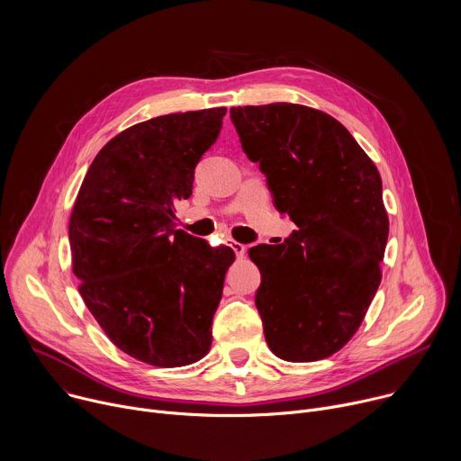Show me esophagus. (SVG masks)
Wrapping results in <instances>:
<instances>
[{"label": "esophagus", "mask_w": 461, "mask_h": 461, "mask_svg": "<svg viewBox=\"0 0 461 461\" xmlns=\"http://www.w3.org/2000/svg\"><path fill=\"white\" fill-rule=\"evenodd\" d=\"M230 246H231V249L235 251V255H237L239 258H242V257H244V253H246V246H244V244H240V242H235V240H233Z\"/></svg>", "instance_id": "esophagus-1"}]
</instances>
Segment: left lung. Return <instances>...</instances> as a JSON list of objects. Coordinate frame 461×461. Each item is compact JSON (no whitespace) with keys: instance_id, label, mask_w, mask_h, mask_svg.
<instances>
[{"instance_id":"obj_1","label":"left lung","mask_w":461,"mask_h":461,"mask_svg":"<svg viewBox=\"0 0 461 461\" xmlns=\"http://www.w3.org/2000/svg\"><path fill=\"white\" fill-rule=\"evenodd\" d=\"M230 116L276 208L299 228L248 251L260 270L255 306L267 343L285 361L324 359L357 332L381 283L388 215L379 171L322 111L268 104Z\"/></svg>"}]
</instances>
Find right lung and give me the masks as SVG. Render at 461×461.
I'll use <instances>...</instances> for the list:
<instances>
[{
  "label": "right lung",
  "mask_w": 461,
  "mask_h": 461,
  "mask_svg": "<svg viewBox=\"0 0 461 461\" xmlns=\"http://www.w3.org/2000/svg\"><path fill=\"white\" fill-rule=\"evenodd\" d=\"M226 107L151 118L93 160L69 221L80 295L107 338L153 366H185L212 347L228 246L175 230L194 166L215 144Z\"/></svg>",
  "instance_id": "1"
}]
</instances>
